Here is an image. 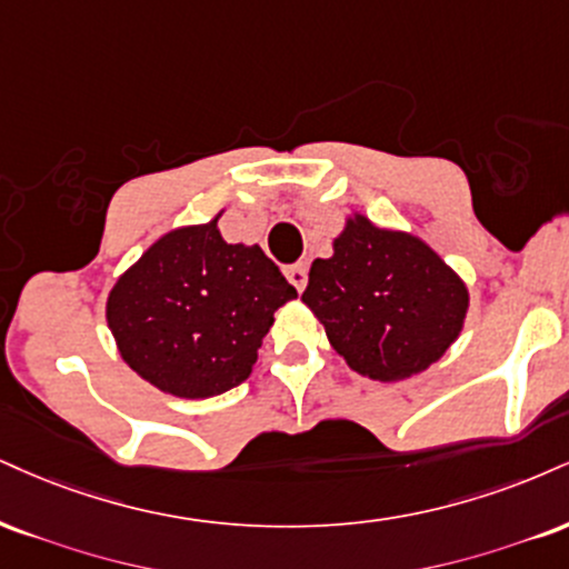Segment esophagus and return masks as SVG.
Returning a JSON list of instances; mask_svg holds the SVG:
<instances>
[{
    "label": "esophagus",
    "mask_w": 569,
    "mask_h": 569,
    "mask_svg": "<svg viewBox=\"0 0 569 569\" xmlns=\"http://www.w3.org/2000/svg\"><path fill=\"white\" fill-rule=\"evenodd\" d=\"M286 278H289V283L293 286V289L305 291V286H307V267L302 262L289 264V267H286Z\"/></svg>",
    "instance_id": "34e87169"
}]
</instances>
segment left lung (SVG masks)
Here are the masks:
<instances>
[{
	"instance_id": "obj_1",
	"label": "left lung",
	"mask_w": 569,
	"mask_h": 569,
	"mask_svg": "<svg viewBox=\"0 0 569 569\" xmlns=\"http://www.w3.org/2000/svg\"><path fill=\"white\" fill-rule=\"evenodd\" d=\"M333 254L315 259L302 302L355 373H423L463 331L469 289L427 241L350 211Z\"/></svg>"
}]
</instances>
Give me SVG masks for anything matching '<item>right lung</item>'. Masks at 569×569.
I'll use <instances>...</instances> for the list:
<instances>
[{
	"instance_id": "obj_1",
	"label": "right lung",
	"mask_w": 569,
	"mask_h": 569,
	"mask_svg": "<svg viewBox=\"0 0 569 569\" xmlns=\"http://www.w3.org/2000/svg\"><path fill=\"white\" fill-rule=\"evenodd\" d=\"M297 297L257 243H228L219 214L167 230L116 278V350L161 392L203 400L249 379L276 310Z\"/></svg>"
}]
</instances>
